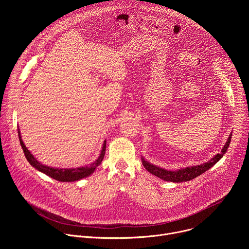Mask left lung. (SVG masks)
<instances>
[{"instance_id":"obj_1","label":"left lung","mask_w":249,"mask_h":249,"mask_svg":"<svg viewBox=\"0 0 249 249\" xmlns=\"http://www.w3.org/2000/svg\"><path fill=\"white\" fill-rule=\"evenodd\" d=\"M231 134H230L225 146L223 147L222 151L220 154H217L216 156L213 157L210 160L198 164V165H191V166H186V167H181L179 169L176 170H167L164 168H161L158 165H155L148 161L144 157H142V163H143L144 167L152 174L155 176L159 177V178L164 180V181H171V182H185L192 180L196 178L197 176L201 175L208 169H210L213 165H215L222 158L223 156L227 153V150L231 144Z\"/></svg>"}]
</instances>
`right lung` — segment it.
I'll list each match as a JSON object with an SVG mask.
<instances>
[{
  "mask_svg": "<svg viewBox=\"0 0 249 249\" xmlns=\"http://www.w3.org/2000/svg\"><path fill=\"white\" fill-rule=\"evenodd\" d=\"M18 138H19V143L22 148V151L24 153V156L27 160V161L38 171L46 174L47 176L51 177V178L61 181V182H74V181H79L83 178H86V177H89L91 175L96 167L101 163L104 155H105V149H106V141L104 140L100 154L98 158L91 163L87 164L85 166H80V167H72V168H60V167H52L48 166L45 164H42L40 161H38L30 152L29 150L25 147L23 141L21 139V134L19 131V128H18Z\"/></svg>",
  "mask_w": 249,
  "mask_h": 249,
  "instance_id": "add662e5",
  "label": "right lung"
}]
</instances>
